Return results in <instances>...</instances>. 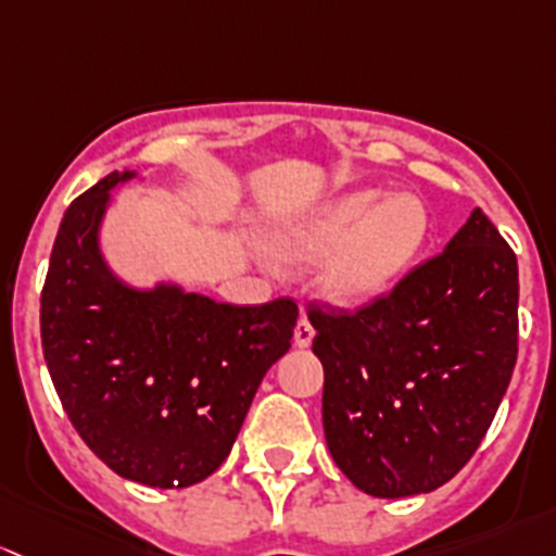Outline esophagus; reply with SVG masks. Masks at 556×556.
<instances>
[{
  "label": "esophagus",
  "mask_w": 556,
  "mask_h": 556,
  "mask_svg": "<svg viewBox=\"0 0 556 556\" xmlns=\"http://www.w3.org/2000/svg\"><path fill=\"white\" fill-rule=\"evenodd\" d=\"M313 334H316V329H313V324L307 320V316H302L300 324H296V329H294V345L307 348L313 342Z\"/></svg>",
  "instance_id": "esophagus-1"
}]
</instances>
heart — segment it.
Wrapping results in <instances>:
<instances>
[{
	"mask_svg": "<svg viewBox=\"0 0 556 556\" xmlns=\"http://www.w3.org/2000/svg\"><path fill=\"white\" fill-rule=\"evenodd\" d=\"M431 238V214L417 194L382 200L380 190H356L318 205L305 219L273 236L280 262L326 260L320 286L340 305L380 300L415 267Z\"/></svg>",
	"mask_w": 556,
	"mask_h": 556,
	"instance_id": "obj_1",
	"label": "heart"
}]
</instances>
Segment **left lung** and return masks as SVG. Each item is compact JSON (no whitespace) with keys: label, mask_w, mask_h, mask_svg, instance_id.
Returning <instances> with one entry per match:
<instances>
[{"label":"left lung","mask_w":556,"mask_h":556,"mask_svg":"<svg viewBox=\"0 0 556 556\" xmlns=\"http://www.w3.org/2000/svg\"><path fill=\"white\" fill-rule=\"evenodd\" d=\"M517 254L473 208L442 254L358 311L307 307L324 433L375 497L447 484L482 444L517 364Z\"/></svg>","instance_id":"1"}]
</instances>
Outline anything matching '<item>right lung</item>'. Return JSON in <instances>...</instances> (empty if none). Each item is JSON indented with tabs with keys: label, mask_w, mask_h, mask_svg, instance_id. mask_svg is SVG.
Returning a JSON list of instances; mask_svg holds the SVG:
<instances>
[{
	"label": "right lung",
	"mask_w": 556,
	"mask_h": 556,
	"mask_svg": "<svg viewBox=\"0 0 556 556\" xmlns=\"http://www.w3.org/2000/svg\"><path fill=\"white\" fill-rule=\"evenodd\" d=\"M109 174L66 208L42 286V351L83 442L130 482L190 488L230 455L262 377L291 348L296 302L240 307L114 278L99 249Z\"/></svg>",
	"instance_id": "right-lung-1"
}]
</instances>
